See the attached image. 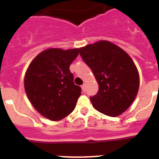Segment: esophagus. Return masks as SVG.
I'll return each instance as SVG.
<instances>
[{
    "label": "esophagus",
    "instance_id": "obj_1",
    "mask_svg": "<svg viewBox=\"0 0 159 159\" xmlns=\"http://www.w3.org/2000/svg\"><path fill=\"white\" fill-rule=\"evenodd\" d=\"M86 88H87V85L84 83V84L82 86V90L83 91V92H85V91H86Z\"/></svg>",
    "mask_w": 159,
    "mask_h": 159
}]
</instances>
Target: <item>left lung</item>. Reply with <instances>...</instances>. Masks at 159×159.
Segmentation results:
<instances>
[{
    "instance_id": "obj_1",
    "label": "left lung",
    "mask_w": 159,
    "mask_h": 159,
    "mask_svg": "<svg viewBox=\"0 0 159 159\" xmlns=\"http://www.w3.org/2000/svg\"><path fill=\"white\" fill-rule=\"evenodd\" d=\"M91 67L99 91L90 100L97 111L115 117L125 112L135 99L139 75L134 62L122 48L106 40L79 48Z\"/></svg>"
}]
</instances>
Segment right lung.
Returning <instances> with one entry per match:
<instances>
[{
    "mask_svg": "<svg viewBox=\"0 0 159 159\" xmlns=\"http://www.w3.org/2000/svg\"><path fill=\"white\" fill-rule=\"evenodd\" d=\"M79 48H48L38 54L25 76V90L31 104L53 121L65 118L75 109L81 87L74 84L70 64Z\"/></svg>",
    "mask_w": 159,
    "mask_h": 159,
    "instance_id": "1",
    "label": "right lung"
}]
</instances>
